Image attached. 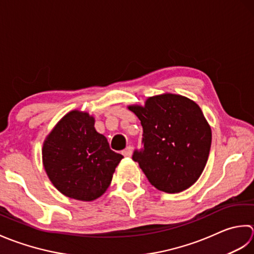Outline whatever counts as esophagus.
I'll use <instances>...</instances> for the list:
<instances>
[{"label":"esophagus","instance_id":"esophagus-1","mask_svg":"<svg viewBox=\"0 0 254 254\" xmlns=\"http://www.w3.org/2000/svg\"><path fill=\"white\" fill-rule=\"evenodd\" d=\"M122 153H123V156L124 157H131V154H132V148L129 146V147H127L126 149H124L123 151H122Z\"/></svg>","mask_w":254,"mask_h":254}]
</instances>
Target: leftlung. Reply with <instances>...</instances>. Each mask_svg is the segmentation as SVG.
<instances>
[{
	"label": "left lung",
	"instance_id": "obj_1",
	"mask_svg": "<svg viewBox=\"0 0 254 254\" xmlns=\"http://www.w3.org/2000/svg\"><path fill=\"white\" fill-rule=\"evenodd\" d=\"M140 120L143 148L132 160L154 188L180 193L200 177L209 156L211 130L199 106L177 94L149 97L146 105L129 106Z\"/></svg>",
	"mask_w": 254,
	"mask_h": 254
}]
</instances>
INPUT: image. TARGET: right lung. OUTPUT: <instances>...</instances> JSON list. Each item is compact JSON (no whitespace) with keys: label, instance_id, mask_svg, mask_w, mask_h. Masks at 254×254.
<instances>
[{"label":"right lung","instance_id":"add662e5","mask_svg":"<svg viewBox=\"0 0 254 254\" xmlns=\"http://www.w3.org/2000/svg\"><path fill=\"white\" fill-rule=\"evenodd\" d=\"M123 156L110 148L87 113L72 111L57 124L43 147L46 172L70 198L94 200L105 193Z\"/></svg>","mask_w":254,"mask_h":254}]
</instances>
